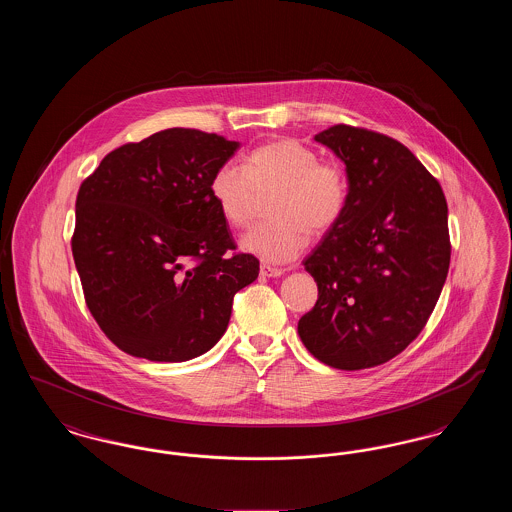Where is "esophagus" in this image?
<instances>
[{"mask_svg":"<svg viewBox=\"0 0 512 512\" xmlns=\"http://www.w3.org/2000/svg\"><path fill=\"white\" fill-rule=\"evenodd\" d=\"M284 270L282 268L270 267V265H261V276L265 278H278L282 276Z\"/></svg>","mask_w":512,"mask_h":512,"instance_id":"obj_1","label":"esophagus"}]
</instances>
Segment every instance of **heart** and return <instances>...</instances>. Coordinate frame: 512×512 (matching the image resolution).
Here are the masks:
<instances>
[{
	"mask_svg": "<svg viewBox=\"0 0 512 512\" xmlns=\"http://www.w3.org/2000/svg\"><path fill=\"white\" fill-rule=\"evenodd\" d=\"M274 190L267 215L251 226L240 249L267 263L293 261L307 245L340 222L349 184L340 165L320 161L317 151L295 140H276L251 149L242 169L224 163L209 180V195L230 226H244L255 194Z\"/></svg>",
	"mask_w": 512,
	"mask_h": 512,
	"instance_id": "obj_1",
	"label": "heart"
}]
</instances>
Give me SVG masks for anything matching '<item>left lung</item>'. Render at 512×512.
Returning a JSON list of instances; mask_svg holds the SVG:
<instances>
[{"instance_id":"obj_1","label":"left lung","mask_w":512,"mask_h":512,"mask_svg":"<svg viewBox=\"0 0 512 512\" xmlns=\"http://www.w3.org/2000/svg\"><path fill=\"white\" fill-rule=\"evenodd\" d=\"M343 161L340 222L303 261L318 299L297 332L324 365L388 363L422 332L445 284L451 244L438 180L390 136L336 124L315 136Z\"/></svg>"}]
</instances>
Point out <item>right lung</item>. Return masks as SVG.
<instances>
[{
    "mask_svg": "<svg viewBox=\"0 0 512 512\" xmlns=\"http://www.w3.org/2000/svg\"><path fill=\"white\" fill-rule=\"evenodd\" d=\"M240 147L194 128L161 130L103 157L76 195L74 265L99 328L124 353L182 363L228 328L259 261L232 253L209 195Z\"/></svg>",
    "mask_w": 512,
    "mask_h": 512,
    "instance_id": "1",
    "label": "right lung"
}]
</instances>
